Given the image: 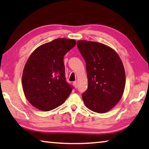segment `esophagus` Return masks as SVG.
Masks as SVG:
<instances>
[{
    "label": "esophagus",
    "instance_id": "obj_1",
    "mask_svg": "<svg viewBox=\"0 0 149 149\" xmlns=\"http://www.w3.org/2000/svg\"><path fill=\"white\" fill-rule=\"evenodd\" d=\"M73 85L76 88H77V86H78V83H77V81H74V82H73Z\"/></svg>",
    "mask_w": 149,
    "mask_h": 149
}]
</instances>
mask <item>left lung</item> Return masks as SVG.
Segmentation results:
<instances>
[{"instance_id": "left-lung-1", "label": "left lung", "mask_w": 149, "mask_h": 149, "mask_svg": "<svg viewBox=\"0 0 149 149\" xmlns=\"http://www.w3.org/2000/svg\"><path fill=\"white\" fill-rule=\"evenodd\" d=\"M77 47L86 64L88 87L82 95L90 110L104 113L116 106L124 92L125 69L118 54L105 45L78 41Z\"/></svg>"}]
</instances>
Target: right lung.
I'll list each match as a JSON object with an SVG mask.
<instances>
[{"mask_svg":"<svg viewBox=\"0 0 149 149\" xmlns=\"http://www.w3.org/2000/svg\"><path fill=\"white\" fill-rule=\"evenodd\" d=\"M76 45L74 40L59 38L40 46L24 66L22 86L35 108L50 111L65 102L73 89L66 81L63 57Z\"/></svg>","mask_w":149,"mask_h":149,"instance_id":"add662e5","label":"right lung"}]
</instances>
